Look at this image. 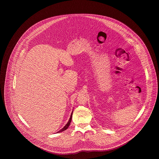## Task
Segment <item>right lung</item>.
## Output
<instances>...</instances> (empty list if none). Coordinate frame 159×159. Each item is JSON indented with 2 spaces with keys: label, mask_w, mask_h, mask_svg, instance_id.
<instances>
[{
  "label": "right lung",
  "mask_w": 159,
  "mask_h": 159,
  "mask_svg": "<svg viewBox=\"0 0 159 159\" xmlns=\"http://www.w3.org/2000/svg\"><path fill=\"white\" fill-rule=\"evenodd\" d=\"M72 114H73V111H72V113L71 114V116H70V119H69V120H68V123L66 125V126H65L63 128L61 129V130H59V131H58V132H57V133H59V132H62V131H64V130H66L68 128V126H70V123H71V121Z\"/></svg>",
  "instance_id": "1"
}]
</instances>
